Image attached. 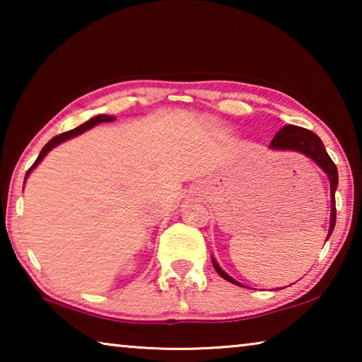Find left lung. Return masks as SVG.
Returning <instances> with one entry per match:
<instances>
[{
    "label": "left lung",
    "instance_id": "1",
    "mask_svg": "<svg viewBox=\"0 0 362 362\" xmlns=\"http://www.w3.org/2000/svg\"><path fill=\"white\" fill-rule=\"evenodd\" d=\"M269 148L276 151H296V153H300V155H305L306 158H310L311 161H315L317 166L324 170V174H327L329 182H330V226L327 233V240H329V236L332 235L334 226H335V216H337L335 189H337V185H339V173H337V166L327 155L326 148H324L322 140L317 137L316 134L305 129V127L287 124L283 127V129L276 132V136H274L272 142H269ZM212 265L223 279L230 281L231 284L241 286L236 279H233L230 274H226L223 269L220 268V265L214 257H212Z\"/></svg>",
    "mask_w": 362,
    "mask_h": 362
}]
</instances>
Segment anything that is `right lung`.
<instances>
[{
	"label": "right lung",
	"mask_w": 362,
	"mask_h": 362,
	"mask_svg": "<svg viewBox=\"0 0 362 362\" xmlns=\"http://www.w3.org/2000/svg\"><path fill=\"white\" fill-rule=\"evenodd\" d=\"M110 121H115L113 116H108V115H97V116H94V118H90L89 121H86L84 124L75 127V129H71V131H69V132L60 134V136H56L54 139L49 140V142H47L45 146H42V150H41V153L38 155V158H36V161L33 163V166L27 170V174H25V180H27V177L30 175V173H32V170H33L36 166H38V164L42 161V159H45V156L47 155V153L51 151L52 148H56L57 145L64 144V142H66V140H70V139H73V137H76V136H79V134H83V132H86V131L93 129L94 126L100 124V122H110Z\"/></svg>",
	"instance_id": "right-lung-1"
}]
</instances>
